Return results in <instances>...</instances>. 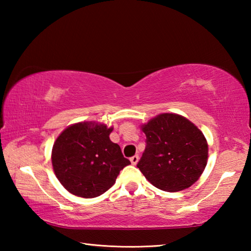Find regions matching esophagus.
<instances>
[{"label": "esophagus", "mask_w": 251, "mask_h": 251, "mask_svg": "<svg viewBox=\"0 0 251 251\" xmlns=\"http://www.w3.org/2000/svg\"><path fill=\"white\" fill-rule=\"evenodd\" d=\"M138 160H139V157H138V155H135V156H133V157H130V163L133 164V165H136L138 163Z\"/></svg>", "instance_id": "obj_1"}]
</instances>
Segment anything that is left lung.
Masks as SVG:
<instances>
[{"label":"left lung","mask_w":251,"mask_h":251,"mask_svg":"<svg viewBox=\"0 0 251 251\" xmlns=\"http://www.w3.org/2000/svg\"><path fill=\"white\" fill-rule=\"evenodd\" d=\"M141 129L147 145L137 167L151 185L176 193L199 179L208 161V143L194 123L175 113H163L142 124Z\"/></svg>","instance_id":"1"}]
</instances>
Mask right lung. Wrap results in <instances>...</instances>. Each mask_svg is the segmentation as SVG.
Segmentation results:
<instances>
[{"mask_svg":"<svg viewBox=\"0 0 251 251\" xmlns=\"http://www.w3.org/2000/svg\"><path fill=\"white\" fill-rule=\"evenodd\" d=\"M113 127L97 122L72 124L58 135L52 148V165L62 186L77 197L94 198L115 184L130 161L109 139Z\"/></svg>","mask_w":251,"mask_h":251,"instance_id":"add662e5","label":"right lung"}]
</instances>
